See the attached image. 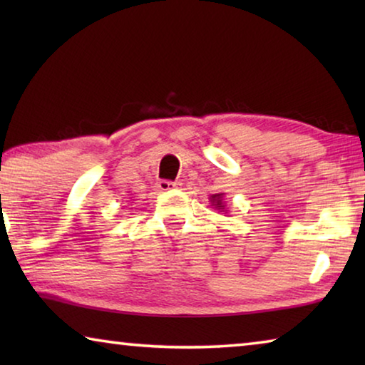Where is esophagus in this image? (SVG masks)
Returning <instances> with one entry per match:
<instances>
[{
  "mask_svg": "<svg viewBox=\"0 0 365 365\" xmlns=\"http://www.w3.org/2000/svg\"><path fill=\"white\" fill-rule=\"evenodd\" d=\"M178 182H170V180H159L158 182V188L160 191H169V190H174V188H178Z\"/></svg>",
  "mask_w": 365,
  "mask_h": 365,
  "instance_id": "esophagus-1",
  "label": "esophagus"
}]
</instances>
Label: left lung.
I'll return each mask as SVG.
<instances>
[{
  "instance_id": "8db88e82",
  "label": "left lung",
  "mask_w": 365,
  "mask_h": 365,
  "mask_svg": "<svg viewBox=\"0 0 365 365\" xmlns=\"http://www.w3.org/2000/svg\"><path fill=\"white\" fill-rule=\"evenodd\" d=\"M220 196L222 195H214L211 200H212V205L215 206V207H219V209H222L224 206H222V200H220Z\"/></svg>"
}]
</instances>
